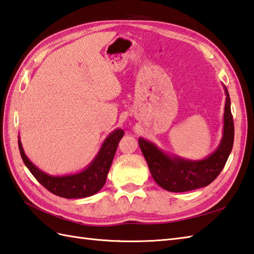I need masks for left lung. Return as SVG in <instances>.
<instances>
[{
  "mask_svg": "<svg viewBox=\"0 0 254 254\" xmlns=\"http://www.w3.org/2000/svg\"><path fill=\"white\" fill-rule=\"evenodd\" d=\"M226 102L224 112L223 137L216 150L203 160H186L168 154L153 143L139 138V145L155 183L171 192H185L210 185L222 172L234 144V121L230 98L224 86Z\"/></svg>",
  "mask_w": 254,
  "mask_h": 254,
  "instance_id": "8db88e82",
  "label": "left lung"
}]
</instances>
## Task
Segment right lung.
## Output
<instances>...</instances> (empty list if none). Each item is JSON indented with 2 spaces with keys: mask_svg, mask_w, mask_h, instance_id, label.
<instances>
[{
  "mask_svg": "<svg viewBox=\"0 0 254 254\" xmlns=\"http://www.w3.org/2000/svg\"><path fill=\"white\" fill-rule=\"evenodd\" d=\"M123 136V129H115L106 137L98 154L94 156L92 162L84 170L76 174L63 175V176H52V175L39 170L25 154L19 137L18 146L25 165L44 188L62 198L80 199L93 195L102 189L105 185L113 159H114L117 145Z\"/></svg>",
  "mask_w": 254,
  "mask_h": 254,
  "instance_id": "add662e5",
  "label": "right lung"
}]
</instances>
